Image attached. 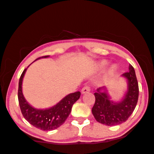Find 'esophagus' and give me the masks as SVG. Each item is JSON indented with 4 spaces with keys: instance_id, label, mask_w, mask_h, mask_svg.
Masks as SVG:
<instances>
[{
    "instance_id": "obj_1",
    "label": "esophagus",
    "mask_w": 154,
    "mask_h": 154,
    "mask_svg": "<svg viewBox=\"0 0 154 154\" xmlns=\"http://www.w3.org/2000/svg\"><path fill=\"white\" fill-rule=\"evenodd\" d=\"M90 91H91V88H90L89 86H85V87L82 89V91H81V92H82V94H85V93H88V92H90Z\"/></svg>"
}]
</instances>
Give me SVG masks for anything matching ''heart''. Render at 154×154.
<instances>
[{
	"label": "heart",
	"mask_w": 154,
	"mask_h": 154,
	"mask_svg": "<svg viewBox=\"0 0 154 154\" xmlns=\"http://www.w3.org/2000/svg\"><path fill=\"white\" fill-rule=\"evenodd\" d=\"M109 62L106 60H103V61H100L99 62L97 63L96 64V69L98 70H103L106 67ZM116 70V65H112L110 68L109 69V75H113V74L115 73Z\"/></svg>",
	"instance_id": "heart-1"
}]
</instances>
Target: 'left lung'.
I'll return each instance as SVG.
<instances>
[{
	"instance_id": "obj_1",
	"label": "left lung",
	"mask_w": 154,
	"mask_h": 154,
	"mask_svg": "<svg viewBox=\"0 0 154 154\" xmlns=\"http://www.w3.org/2000/svg\"><path fill=\"white\" fill-rule=\"evenodd\" d=\"M122 77L126 79L128 89L121 100H111L105 86L98 88L94 93L95 102L92 113L97 122L107 126L126 122L135 110L138 100V83L133 66L130 64L129 72L124 73Z\"/></svg>"
}]
</instances>
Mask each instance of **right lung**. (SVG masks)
<instances>
[{
    "label": "right lung",
    "instance_id": "add662e5",
    "mask_svg": "<svg viewBox=\"0 0 154 154\" xmlns=\"http://www.w3.org/2000/svg\"><path fill=\"white\" fill-rule=\"evenodd\" d=\"M48 57L49 56H43L36 60ZM27 68L23 71L19 81L18 99L22 115L28 122L40 130L49 131L57 129L64 123L69 115L72 106L80 97V92L77 91L66 95L52 107L45 109H36L26 101L22 93V81Z\"/></svg>",
    "mask_w": 154,
    "mask_h": 154
}]
</instances>
